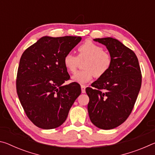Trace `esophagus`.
<instances>
[{
	"instance_id": "obj_1",
	"label": "esophagus",
	"mask_w": 155,
	"mask_h": 155,
	"mask_svg": "<svg viewBox=\"0 0 155 155\" xmlns=\"http://www.w3.org/2000/svg\"><path fill=\"white\" fill-rule=\"evenodd\" d=\"M81 91H82V93H85V88H86V86L85 85H81Z\"/></svg>"
}]
</instances>
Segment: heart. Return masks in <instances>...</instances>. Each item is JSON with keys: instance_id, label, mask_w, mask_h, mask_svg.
I'll return each instance as SVG.
<instances>
[{"instance_id": "obj_1", "label": "heart", "mask_w": 155, "mask_h": 155, "mask_svg": "<svg viewBox=\"0 0 155 155\" xmlns=\"http://www.w3.org/2000/svg\"><path fill=\"white\" fill-rule=\"evenodd\" d=\"M77 56L67 53L64 57V65L68 72L74 74L80 61L83 63L84 70L72 77L75 82L85 83L92 79L103 77L106 74L111 65V57L108 52L103 51L102 47L91 40H86L78 46Z\"/></svg>"}]
</instances>
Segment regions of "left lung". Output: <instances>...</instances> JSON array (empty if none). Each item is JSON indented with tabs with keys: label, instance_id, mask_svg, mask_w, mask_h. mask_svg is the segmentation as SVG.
<instances>
[{
	"label": "left lung",
	"instance_id": "obj_1",
	"mask_svg": "<svg viewBox=\"0 0 155 155\" xmlns=\"http://www.w3.org/2000/svg\"><path fill=\"white\" fill-rule=\"evenodd\" d=\"M111 57V65L103 77L86 88L91 122L99 128L112 129L126 121L132 112L141 85L137 56L116 39L97 38Z\"/></svg>",
	"mask_w": 155,
	"mask_h": 155
}]
</instances>
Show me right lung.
Returning <instances> with one entry per match:
<instances>
[{"mask_svg": "<svg viewBox=\"0 0 155 155\" xmlns=\"http://www.w3.org/2000/svg\"><path fill=\"white\" fill-rule=\"evenodd\" d=\"M79 36H45L23 52L18 66L16 91L26 115L43 129L59 127L81 93L70 80L64 57L81 40Z\"/></svg>", "mask_w": 155, "mask_h": 155, "instance_id": "right-lung-1", "label": "right lung"}]
</instances>
